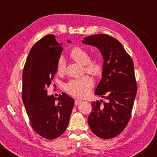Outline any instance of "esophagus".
Returning <instances> with one entry per match:
<instances>
[{
    "label": "esophagus",
    "mask_w": 157,
    "mask_h": 157,
    "mask_svg": "<svg viewBox=\"0 0 157 157\" xmlns=\"http://www.w3.org/2000/svg\"><path fill=\"white\" fill-rule=\"evenodd\" d=\"M81 102H82V100H75V105H79L80 104Z\"/></svg>",
    "instance_id": "esophagus-1"
}]
</instances>
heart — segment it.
Here are the masks:
<instances>
[{
    "label": "heart",
    "instance_id": "1",
    "mask_svg": "<svg viewBox=\"0 0 157 157\" xmlns=\"http://www.w3.org/2000/svg\"><path fill=\"white\" fill-rule=\"evenodd\" d=\"M71 59L77 63L84 66L85 72L92 75H98L102 73L103 62L100 58H95L91 60L89 53L82 48L77 47L73 48L70 53ZM64 59L61 58L57 65V71L59 74L65 71ZM94 86V81L89 76H84L81 78L73 79L65 85V90L69 94L75 97L82 98L89 94Z\"/></svg>",
    "mask_w": 157,
    "mask_h": 157
}]
</instances>
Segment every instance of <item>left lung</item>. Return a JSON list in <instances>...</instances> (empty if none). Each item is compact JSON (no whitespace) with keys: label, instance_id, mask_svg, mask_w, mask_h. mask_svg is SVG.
Listing matches in <instances>:
<instances>
[{"label":"left lung","instance_id":"1","mask_svg":"<svg viewBox=\"0 0 157 157\" xmlns=\"http://www.w3.org/2000/svg\"><path fill=\"white\" fill-rule=\"evenodd\" d=\"M82 43L96 47L102 55V78L95 94L108 100L91 103L89 125L97 136L109 139L123 131L131 117L137 91L134 63L123 45L107 34L85 37Z\"/></svg>","mask_w":157,"mask_h":157}]
</instances>
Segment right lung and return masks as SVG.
Wrapping results in <instances>:
<instances>
[{
	"instance_id": "add662e5",
	"label": "right lung",
	"mask_w": 157,
	"mask_h": 157,
	"mask_svg": "<svg viewBox=\"0 0 157 157\" xmlns=\"http://www.w3.org/2000/svg\"><path fill=\"white\" fill-rule=\"evenodd\" d=\"M62 50L54 34L45 36L31 48L23 73L22 100L31 125L50 140L65 132L74 106V100L65 93L57 98L47 94Z\"/></svg>"
}]
</instances>
